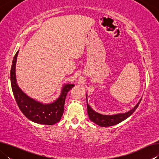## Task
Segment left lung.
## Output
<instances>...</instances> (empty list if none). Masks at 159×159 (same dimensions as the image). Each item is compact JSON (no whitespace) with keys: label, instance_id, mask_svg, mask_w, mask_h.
<instances>
[{"label":"left lung","instance_id":"obj_1","mask_svg":"<svg viewBox=\"0 0 159 159\" xmlns=\"http://www.w3.org/2000/svg\"><path fill=\"white\" fill-rule=\"evenodd\" d=\"M88 95L86 94V101H87V109H88V114L89 116L90 120L95 124L98 125L102 127H109V126L115 125L119 123L120 122L123 121L126 118H128L129 116H130L135 111L136 109L138 108L139 103H140L141 99L139 100L138 104L134 106L133 109H130L125 113H119V114H113V115H104L102 114H99L94 111V110L91 108L90 106L88 103V99H87Z\"/></svg>","mask_w":159,"mask_h":159}]
</instances>
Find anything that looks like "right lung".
Segmentation results:
<instances>
[{"label":"right lung","instance_id":"add662e5","mask_svg":"<svg viewBox=\"0 0 159 159\" xmlns=\"http://www.w3.org/2000/svg\"><path fill=\"white\" fill-rule=\"evenodd\" d=\"M19 50L13 59L10 80L13 95L19 108L24 115L31 121L44 125H53L60 121L63 115L64 103L67 93L74 87V84L66 83L61 88L60 97L53 102L44 104L30 98L19 87L16 79V62Z\"/></svg>","mask_w":159,"mask_h":159}]
</instances>
